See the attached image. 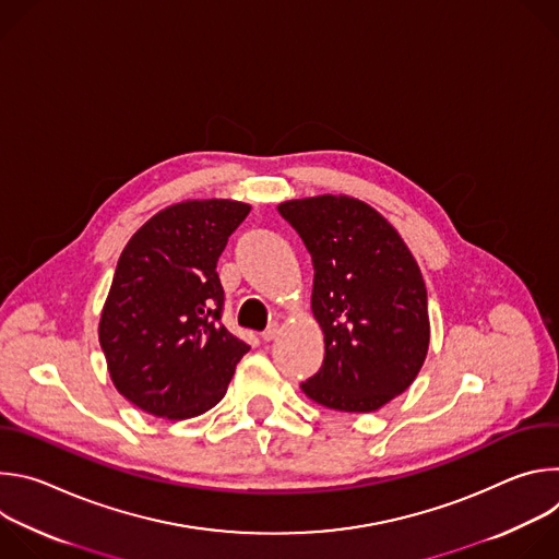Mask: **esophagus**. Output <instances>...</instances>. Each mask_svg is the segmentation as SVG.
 Instances as JSON below:
<instances>
[{
	"label": "esophagus",
	"mask_w": 559,
	"mask_h": 559,
	"mask_svg": "<svg viewBox=\"0 0 559 559\" xmlns=\"http://www.w3.org/2000/svg\"><path fill=\"white\" fill-rule=\"evenodd\" d=\"M278 334H281V325L274 323V325H270V328L261 334V338H263V341H274Z\"/></svg>",
	"instance_id": "1"
}]
</instances>
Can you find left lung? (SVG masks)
Segmentation results:
<instances>
[{"label": "left lung", "instance_id": "left-lung-1", "mask_svg": "<svg viewBox=\"0 0 559 559\" xmlns=\"http://www.w3.org/2000/svg\"><path fill=\"white\" fill-rule=\"evenodd\" d=\"M311 257V311L325 360L307 382L309 401L347 414L378 412L412 386L429 352L423 272L403 236L347 194L278 205Z\"/></svg>", "mask_w": 559, "mask_h": 559}]
</instances>
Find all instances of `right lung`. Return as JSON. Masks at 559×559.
Returning <instances> with one entry per match:
<instances>
[{"mask_svg": "<svg viewBox=\"0 0 559 559\" xmlns=\"http://www.w3.org/2000/svg\"><path fill=\"white\" fill-rule=\"evenodd\" d=\"M231 199H188L147 218L123 248L99 318L117 391L150 416L212 409L250 345L221 325L216 263L250 214Z\"/></svg>", "mask_w": 559, "mask_h": 559, "instance_id": "1", "label": "right lung"}]
</instances>
